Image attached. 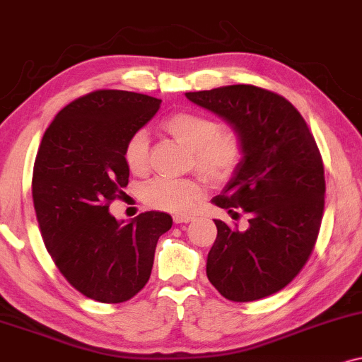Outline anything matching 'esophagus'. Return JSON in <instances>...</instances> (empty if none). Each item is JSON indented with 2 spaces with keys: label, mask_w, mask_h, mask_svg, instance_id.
<instances>
[{
  "label": "esophagus",
  "mask_w": 362,
  "mask_h": 362,
  "mask_svg": "<svg viewBox=\"0 0 362 362\" xmlns=\"http://www.w3.org/2000/svg\"><path fill=\"white\" fill-rule=\"evenodd\" d=\"M190 221H194V216H190V214H175L173 216V223L175 224H187V223H190Z\"/></svg>",
  "instance_id": "34e87169"
}]
</instances>
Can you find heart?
<instances>
[{"instance_id":"1","label":"heart","mask_w":362,"mask_h":362,"mask_svg":"<svg viewBox=\"0 0 362 362\" xmlns=\"http://www.w3.org/2000/svg\"><path fill=\"white\" fill-rule=\"evenodd\" d=\"M163 128L177 141L192 150L194 167L206 180L221 184L236 172L245 155V141L239 132L221 128L214 117L194 111H177L165 119ZM126 167L141 175L150 165V143L143 132L133 133L123 150ZM202 189L190 178L156 177L143 187L141 199L156 211L184 212L192 207Z\"/></svg>"}]
</instances>
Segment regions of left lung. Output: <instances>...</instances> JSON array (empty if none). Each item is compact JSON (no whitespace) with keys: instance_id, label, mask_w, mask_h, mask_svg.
<instances>
[{"instance_id":"left-lung-1","label":"left lung","mask_w":362,"mask_h":362,"mask_svg":"<svg viewBox=\"0 0 362 362\" xmlns=\"http://www.w3.org/2000/svg\"><path fill=\"white\" fill-rule=\"evenodd\" d=\"M190 101L228 119L245 155L212 204L247 228L214 221L217 238L207 278L230 302L269 297L310 258L324 214V162L302 115L280 94L251 84L187 93Z\"/></svg>"}]
</instances>
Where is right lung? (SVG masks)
Wrapping results in <instances>:
<instances>
[{"instance_id":"right-lung-1","label":"right lung","mask_w":362,"mask_h":362,"mask_svg":"<svg viewBox=\"0 0 362 362\" xmlns=\"http://www.w3.org/2000/svg\"><path fill=\"white\" fill-rule=\"evenodd\" d=\"M160 103L94 90L59 111L38 146L32 195L43 243L65 280L95 302L133 298L150 280L158 238L172 228L165 212H141L128 224L110 214L128 185L126 141Z\"/></svg>"}]
</instances>
